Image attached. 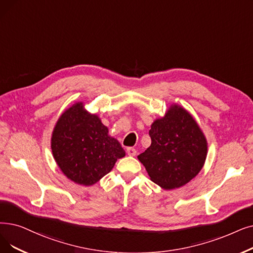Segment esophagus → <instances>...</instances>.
I'll list each match as a JSON object with an SVG mask.
<instances>
[{"mask_svg":"<svg viewBox=\"0 0 253 253\" xmlns=\"http://www.w3.org/2000/svg\"><path fill=\"white\" fill-rule=\"evenodd\" d=\"M127 154L129 156H135L136 155V150L133 148H127Z\"/></svg>","mask_w":253,"mask_h":253,"instance_id":"34e87169","label":"esophagus"}]
</instances>
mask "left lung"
<instances>
[{"instance_id":"left-lung-1","label":"left lung","mask_w":253,"mask_h":253,"mask_svg":"<svg viewBox=\"0 0 253 253\" xmlns=\"http://www.w3.org/2000/svg\"><path fill=\"white\" fill-rule=\"evenodd\" d=\"M151 146L137 156L151 181L161 188H180L202 170L208 154L207 138L191 114L171 104L149 131Z\"/></svg>"}]
</instances>
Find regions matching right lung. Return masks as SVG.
<instances>
[{"label":"right lung","instance_id":"1","mask_svg":"<svg viewBox=\"0 0 253 253\" xmlns=\"http://www.w3.org/2000/svg\"><path fill=\"white\" fill-rule=\"evenodd\" d=\"M52 156L72 182L91 186L113 169L125 151L108 134L100 118L76 102L60 116L52 130Z\"/></svg>","mask_w":253,"mask_h":253}]
</instances>
